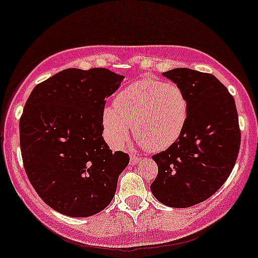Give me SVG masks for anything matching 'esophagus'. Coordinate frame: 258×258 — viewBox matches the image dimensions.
Instances as JSON below:
<instances>
[{
    "instance_id": "1",
    "label": "esophagus",
    "mask_w": 258,
    "mask_h": 258,
    "mask_svg": "<svg viewBox=\"0 0 258 258\" xmlns=\"http://www.w3.org/2000/svg\"><path fill=\"white\" fill-rule=\"evenodd\" d=\"M140 160H141V157H138V155H136V154H134V153H132V154H131V164H132V165H136V164H137Z\"/></svg>"
}]
</instances>
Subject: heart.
Listing matches in <instances>:
<instances>
[{"instance_id": "1", "label": "heart", "mask_w": 258, "mask_h": 258, "mask_svg": "<svg viewBox=\"0 0 258 258\" xmlns=\"http://www.w3.org/2000/svg\"><path fill=\"white\" fill-rule=\"evenodd\" d=\"M188 118L187 95L176 84L152 77L123 88L103 111L106 140L122 147L132 126L138 143L151 152L168 149L182 135Z\"/></svg>"}]
</instances>
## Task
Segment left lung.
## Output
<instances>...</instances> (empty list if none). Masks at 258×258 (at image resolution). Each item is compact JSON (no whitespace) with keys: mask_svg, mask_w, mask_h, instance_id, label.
Returning a JSON list of instances; mask_svg holds the SVG:
<instances>
[{"mask_svg":"<svg viewBox=\"0 0 258 258\" xmlns=\"http://www.w3.org/2000/svg\"><path fill=\"white\" fill-rule=\"evenodd\" d=\"M163 76L187 95L188 118L179 140L152 157L158 175L151 191L168 207L187 208L216 194L233 171L239 117L233 95L213 75L174 69Z\"/></svg>","mask_w":258,"mask_h":258,"instance_id":"obj_1","label":"left lung"}]
</instances>
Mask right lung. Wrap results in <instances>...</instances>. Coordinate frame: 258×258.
Wrapping results in <instances>:
<instances>
[{
    "mask_svg": "<svg viewBox=\"0 0 258 258\" xmlns=\"http://www.w3.org/2000/svg\"><path fill=\"white\" fill-rule=\"evenodd\" d=\"M123 76L106 69L63 70L33 89L19 120L25 172L36 194L69 217L109 206L130 155L103 138L106 98Z\"/></svg>",
    "mask_w": 258,
    "mask_h": 258,
    "instance_id": "right-lung-1",
    "label": "right lung"
}]
</instances>
